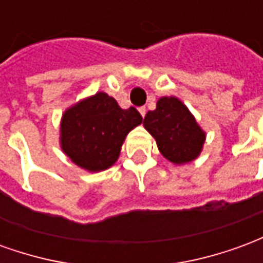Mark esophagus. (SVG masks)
<instances>
[{
    "mask_svg": "<svg viewBox=\"0 0 263 263\" xmlns=\"http://www.w3.org/2000/svg\"><path fill=\"white\" fill-rule=\"evenodd\" d=\"M138 111H139V114L142 115V118L145 117V114H146V108H145V107H139V108H138Z\"/></svg>",
    "mask_w": 263,
    "mask_h": 263,
    "instance_id": "34e87169",
    "label": "esophagus"
}]
</instances>
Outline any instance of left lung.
<instances>
[{
	"label": "left lung",
	"mask_w": 263,
	"mask_h": 263,
	"mask_svg": "<svg viewBox=\"0 0 263 263\" xmlns=\"http://www.w3.org/2000/svg\"><path fill=\"white\" fill-rule=\"evenodd\" d=\"M143 126L155 138L162 156L175 165L190 163L203 152L207 134L175 96L160 97L156 108L145 115Z\"/></svg>",
	"instance_id": "1"
}]
</instances>
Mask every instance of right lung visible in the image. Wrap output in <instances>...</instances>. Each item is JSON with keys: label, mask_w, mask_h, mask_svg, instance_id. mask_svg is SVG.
Returning a JSON list of instances; mask_svg holds the SVG:
<instances>
[{"label": "right lung", "mask_w": 263, "mask_h": 263, "mask_svg": "<svg viewBox=\"0 0 263 263\" xmlns=\"http://www.w3.org/2000/svg\"><path fill=\"white\" fill-rule=\"evenodd\" d=\"M141 124L142 117L134 107L121 108L114 97L98 91L79 100L62 114L60 149L84 171H107L120 158L126 135Z\"/></svg>", "instance_id": "right-lung-1"}]
</instances>
